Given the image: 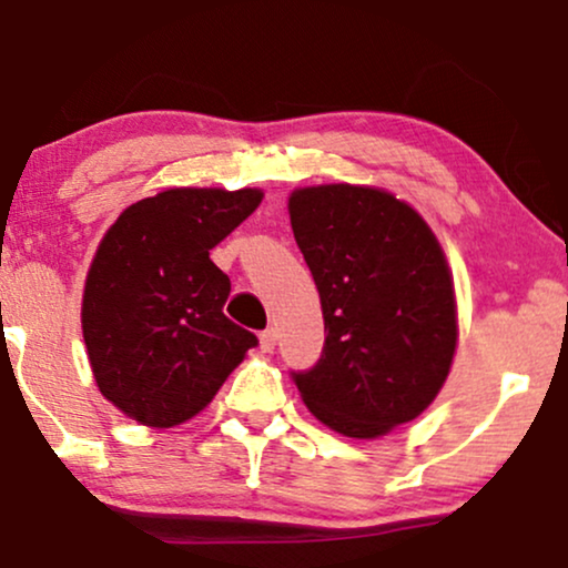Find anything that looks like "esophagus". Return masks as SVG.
Masks as SVG:
<instances>
[{
    "label": "esophagus",
    "instance_id": "34e87169",
    "mask_svg": "<svg viewBox=\"0 0 568 568\" xmlns=\"http://www.w3.org/2000/svg\"><path fill=\"white\" fill-rule=\"evenodd\" d=\"M262 349L264 352H272L275 349V344H277V331L275 328H266V331H262Z\"/></svg>",
    "mask_w": 568,
    "mask_h": 568
}]
</instances>
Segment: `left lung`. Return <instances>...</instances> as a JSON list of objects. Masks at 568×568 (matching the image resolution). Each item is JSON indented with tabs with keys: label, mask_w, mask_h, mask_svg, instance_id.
<instances>
[{
	"label": "left lung",
	"mask_w": 568,
	"mask_h": 568,
	"mask_svg": "<svg viewBox=\"0 0 568 568\" xmlns=\"http://www.w3.org/2000/svg\"><path fill=\"white\" fill-rule=\"evenodd\" d=\"M288 211L328 331L321 361L291 376L323 425L379 438L416 419L452 368L446 256L425 219L382 189H296Z\"/></svg>",
	"instance_id": "obj_1"
}]
</instances>
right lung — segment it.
I'll return each mask as SVG.
<instances>
[{
	"instance_id": "obj_1",
	"label": "right lung",
	"mask_w": 568,
	"mask_h": 568,
	"mask_svg": "<svg viewBox=\"0 0 568 568\" xmlns=\"http://www.w3.org/2000/svg\"><path fill=\"white\" fill-rule=\"evenodd\" d=\"M258 189H168L122 211L88 272L82 334L98 389L130 419L200 414L258 338L224 315L211 247L258 207Z\"/></svg>"
}]
</instances>
